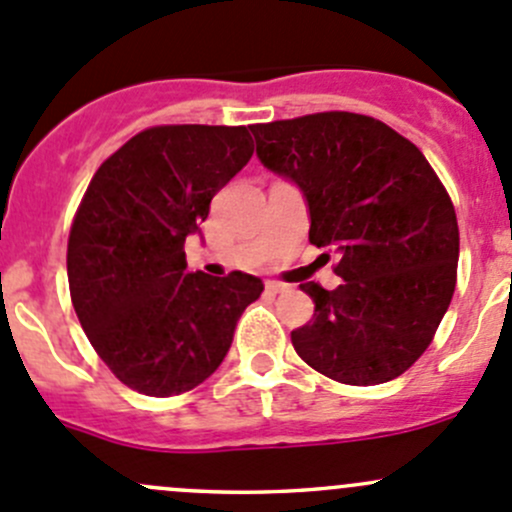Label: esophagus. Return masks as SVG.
I'll list each match as a JSON object with an SVG mask.
<instances>
[{"instance_id":"34e87169","label":"esophagus","mask_w":512,"mask_h":512,"mask_svg":"<svg viewBox=\"0 0 512 512\" xmlns=\"http://www.w3.org/2000/svg\"><path fill=\"white\" fill-rule=\"evenodd\" d=\"M265 287H267V292L270 294H280V292H287V285H282V282H275V280H267L265 282Z\"/></svg>"}]
</instances>
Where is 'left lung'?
<instances>
[{
  "mask_svg": "<svg viewBox=\"0 0 512 512\" xmlns=\"http://www.w3.org/2000/svg\"><path fill=\"white\" fill-rule=\"evenodd\" d=\"M257 158L307 203L309 242L339 255L342 285H299L314 319L294 352L352 386L384 384L426 352L456 289L458 223L411 141L371 116L312 113L250 126Z\"/></svg>",
  "mask_w": 512,
  "mask_h": 512,
  "instance_id": "left-lung-1",
  "label": "left lung"
}]
</instances>
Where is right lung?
Listing matches in <instances>:
<instances>
[{
    "label": "right lung",
    "mask_w": 512,
    "mask_h": 512,
    "mask_svg": "<svg viewBox=\"0 0 512 512\" xmlns=\"http://www.w3.org/2000/svg\"><path fill=\"white\" fill-rule=\"evenodd\" d=\"M252 151L245 126H156L91 178L66 252L71 302L98 356L138 394L203 384L265 289L247 272L210 277L185 262V240Z\"/></svg>",
    "instance_id": "right-lung-1"
}]
</instances>
